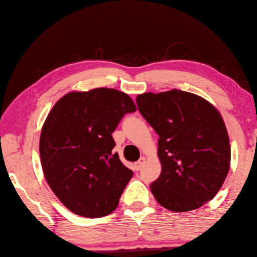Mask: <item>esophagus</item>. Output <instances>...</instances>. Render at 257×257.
I'll return each mask as SVG.
<instances>
[{
	"label": "esophagus",
	"instance_id": "34e87169",
	"mask_svg": "<svg viewBox=\"0 0 257 257\" xmlns=\"http://www.w3.org/2000/svg\"><path fill=\"white\" fill-rule=\"evenodd\" d=\"M145 161H146V158H145L144 156L143 157H141V160L139 161H137L136 163H135V170L136 171H139L142 169V166H143V164L145 163Z\"/></svg>",
	"mask_w": 257,
	"mask_h": 257
}]
</instances>
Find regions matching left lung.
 <instances>
[{
    "instance_id": "8db88e82",
    "label": "left lung",
    "mask_w": 257,
    "mask_h": 257,
    "mask_svg": "<svg viewBox=\"0 0 257 257\" xmlns=\"http://www.w3.org/2000/svg\"><path fill=\"white\" fill-rule=\"evenodd\" d=\"M138 110L157 133L162 172L151 191L175 212L198 209L214 198L230 169L229 137L220 112L190 92L143 93Z\"/></svg>"
}]
</instances>
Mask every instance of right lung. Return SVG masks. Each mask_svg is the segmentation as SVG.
<instances>
[{"label": "right lung", "instance_id": "right-lung-1", "mask_svg": "<svg viewBox=\"0 0 257 257\" xmlns=\"http://www.w3.org/2000/svg\"><path fill=\"white\" fill-rule=\"evenodd\" d=\"M132 97L114 88L73 91L56 102L41 129L39 152L48 185L69 211L86 218L108 216L134 173L112 149V133Z\"/></svg>", "mask_w": 257, "mask_h": 257}]
</instances>
